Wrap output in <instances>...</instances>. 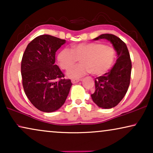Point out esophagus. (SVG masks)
I'll return each mask as SVG.
<instances>
[{"label": "esophagus", "instance_id": "esophagus-1", "mask_svg": "<svg viewBox=\"0 0 153 153\" xmlns=\"http://www.w3.org/2000/svg\"><path fill=\"white\" fill-rule=\"evenodd\" d=\"M80 81H81V79H72V83H76Z\"/></svg>", "mask_w": 153, "mask_h": 153}]
</instances>
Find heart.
Returning a JSON list of instances; mask_svg holds the SVG:
<instances>
[{
	"instance_id": "heart-1",
	"label": "heart",
	"mask_w": 153,
	"mask_h": 153,
	"mask_svg": "<svg viewBox=\"0 0 153 153\" xmlns=\"http://www.w3.org/2000/svg\"><path fill=\"white\" fill-rule=\"evenodd\" d=\"M116 52L114 47L102 43L79 44L72 49H62L58 56L60 68L68 70L80 59L81 62L68 72L70 78L75 79L92 72L102 75L114 65Z\"/></svg>"
}]
</instances>
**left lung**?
<instances>
[{"instance_id":"1","label":"left lung","mask_w":153,"mask_h":153,"mask_svg":"<svg viewBox=\"0 0 153 153\" xmlns=\"http://www.w3.org/2000/svg\"><path fill=\"white\" fill-rule=\"evenodd\" d=\"M101 39L112 44L118 58L109 72L95 79V91L91 97L99 107L111 108L118 105L127 93L130 83L131 62L126 44L119 37L112 34H102L94 40Z\"/></svg>"}]
</instances>
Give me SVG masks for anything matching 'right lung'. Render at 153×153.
Here are the masks:
<instances>
[{
    "label": "right lung",
    "instance_id": "add662e5",
    "mask_svg": "<svg viewBox=\"0 0 153 153\" xmlns=\"http://www.w3.org/2000/svg\"><path fill=\"white\" fill-rule=\"evenodd\" d=\"M65 42L49 35H39L28 44L23 55L21 72L24 92L41 111L59 109L72 85L55 65L56 52Z\"/></svg>",
    "mask_w": 153,
    "mask_h": 153
}]
</instances>
